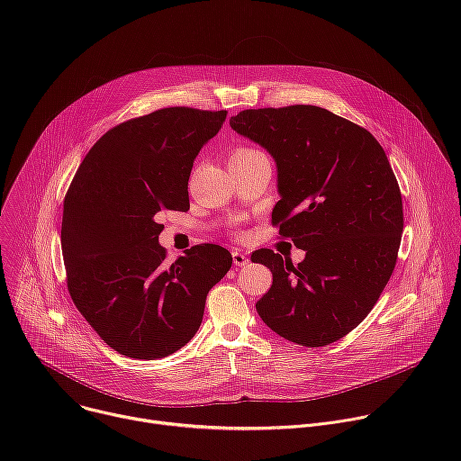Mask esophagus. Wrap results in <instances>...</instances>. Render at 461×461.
I'll return each mask as SVG.
<instances>
[{"instance_id": "esophagus-1", "label": "esophagus", "mask_w": 461, "mask_h": 461, "mask_svg": "<svg viewBox=\"0 0 461 461\" xmlns=\"http://www.w3.org/2000/svg\"><path fill=\"white\" fill-rule=\"evenodd\" d=\"M231 257H233V265H235V267H239V268L246 267L248 262H249V258L246 257V253H242V251H239V249L231 251Z\"/></svg>"}]
</instances>
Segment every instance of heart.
Returning <instances> with one entry per match:
<instances>
[{"label": "heart", "mask_w": 461, "mask_h": 461, "mask_svg": "<svg viewBox=\"0 0 461 461\" xmlns=\"http://www.w3.org/2000/svg\"><path fill=\"white\" fill-rule=\"evenodd\" d=\"M258 151L251 149V148H237L233 153H231V158L230 160H235V158H244V157H249V155H255Z\"/></svg>", "instance_id": "heart-1"}]
</instances>
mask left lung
Wrapping results in <instances>:
<instances>
[{
  "instance_id": "left-lung-1",
  "label": "left lung",
  "mask_w": 461,
  "mask_h": 461,
  "mask_svg": "<svg viewBox=\"0 0 461 461\" xmlns=\"http://www.w3.org/2000/svg\"><path fill=\"white\" fill-rule=\"evenodd\" d=\"M230 125L274 157L281 201L272 222L306 251L297 267L267 248L251 255L274 276L255 308L292 343L330 345L370 313L396 267V175L365 127L317 105L246 109Z\"/></svg>"
}]
</instances>
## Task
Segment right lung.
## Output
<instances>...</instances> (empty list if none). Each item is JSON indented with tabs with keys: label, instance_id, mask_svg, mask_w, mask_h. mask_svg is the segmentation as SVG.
I'll return each instance as SVG.
<instances>
[{
	"label": "right lung",
	"instance_id": "add662e5",
	"mask_svg": "<svg viewBox=\"0 0 461 461\" xmlns=\"http://www.w3.org/2000/svg\"><path fill=\"white\" fill-rule=\"evenodd\" d=\"M226 111L164 107L131 118L89 149L63 201L61 253L73 303L118 354L160 359L199 330L231 253L199 244L164 267L160 210H189L193 160Z\"/></svg>",
	"mask_w": 461,
	"mask_h": 461
}]
</instances>
